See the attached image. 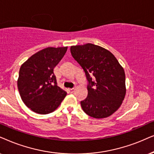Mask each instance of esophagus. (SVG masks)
<instances>
[{
    "label": "esophagus",
    "mask_w": 154,
    "mask_h": 154,
    "mask_svg": "<svg viewBox=\"0 0 154 154\" xmlns=\"http://www.w3.org/2000/svg\"><path fill=\"white\" fill-rule=\"evenodd\" d=\"M75 88H71V89H69V92L70 94H72V93H73L74 91H75Z\"/></svg>",
    "instance_id": "obj_1"
}]
</instances>
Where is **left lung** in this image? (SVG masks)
Segmentation results:
<instances>
[{"label":"left lung","mask_w":154,"mask_h":154,"mask_svg":"<svg viewBox=\"0 0 154 154\" xmlns=\"http://www.w3.org/2000/svg\"><path fill=\"white\" fill-rule=\"evenodd\" d=\"M70 52L82 67L88 81V96L81 101L84 112L94 118L111 116L125 96L123 67L112 53L96 45L72 46Z\"/></svg>","instance_id":"8db88e82"}]
</instances>
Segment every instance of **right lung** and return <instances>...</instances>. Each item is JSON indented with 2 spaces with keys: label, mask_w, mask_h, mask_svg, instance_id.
<instances>
[{
  "label": "right lung",
  "mask_w": 154,
  "mask_h": 154,
  "mask_svg": "<svg viewBox=\"0 0 154 154\" xmlns=\"http://www.w3.org/2000/svg\"><path fill=\"white\" fill-rule=\"evenodd\" d=\"M67 47H48L36 53L22 65L17 87L24 103L38 114H48L60 106L67 92L57 85L53 72Z\"/></svg>",
  "instance_id": "obj_1"
}]
</instances>
